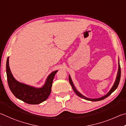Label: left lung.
Returning <instances> with one entry per match:
<instances>
[{
    "label": "left lung",
    "instance_id": "8db88e82",
    "mask_svg": "<svg viewBox=\"0 0 126 126\" xmlns=\"http://www.w3.org/2000/svg\"><path fill=\"white\" fill-rule=\"evenodd\" d=\"M9 59V57H8L6 60V72L9 87L13 94L17 98L31 105L39 104L47 100L50 94L48 90L51 82H52L55 74L58 71L56 70L52 72L47 77L43 86L40 87H36L19 82L14 78L10 69ZM71 84L75 94L82 98V94H79L73 83L71 82Z\"/></svg>",
    "mask_w": 126,
    "mask_h": 126
}]
</instances>
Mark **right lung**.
Segmentation results:
<instances>
[{"label": "right lung", "instance_id": "add662e5", "mask_svg": "<svg viewBox=\"0 0 126 126\" xmlns=\"http://www.w3.org/2000/svg\"><path fill=\"white\" fill-rule=\"evenodd\" d=\"M120 78H121V67H120V60H119V59H118V71H117V74L116 80H115V81H114V83L113 85L112 86V88L111 89H110V90L109 91V92H108V93L106 94V95L103 96L102 97H100L99 98H90L86 97H85L84 96H83L82 94V98L83 99H85V100H86L90 101H101V100H103V99H105L106 97H107L108 96H109L110 94H111L112 93V92H114L116 90V89L117 88L118 86L119 82H120ZM69 81H70V84H71V82H72V83H73V85H74V83H73V82H72V81L71 80V77H70V76H69ZM74 86H75V85H74ZM72 89H73V88H72ZM79 94H80V92H79Z\"/></svg>", "mask_w": 126, "mask_h": 126}]
</instances>
